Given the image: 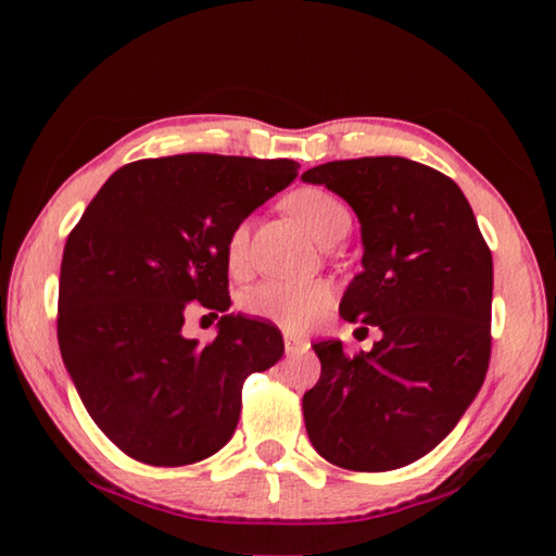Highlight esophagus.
I'll use <instances>...</instances> for the list:
<instances>
[{"instance_id":"obj_1","label":"esophagus","mask_w":556,"mask_h":556,"mask_svg":"<svg viewBox=\"0 0 556 556\" xmlns=\"http://www.w3.org/2000/svg\"><path fill=\"white\" fill-rule=\"evenodd\" d=\"M285 351H287V355L304 353V351H308V341H306V338H299V336L285 333Z\"/></svg>"}]
</instances>
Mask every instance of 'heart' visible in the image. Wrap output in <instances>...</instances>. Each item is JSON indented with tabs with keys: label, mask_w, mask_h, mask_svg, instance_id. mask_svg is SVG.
Wrapping results in <instances>:
<instances>
[{
	"label": "heart",
	"mask_w": 556,
	"mask_h": 556,
	"mask_svg": "<svg viewBox=\"0 0 556 556\" xmlns=\"http://www.w3.org/2000/svg\"><path fill=\"white\" fill-rule=\"evenodd\" d=\"M287 208L304 225L308 235L316 240H326L328 235L351 223V215L336 201L331 193L321 188H301L287 199ZM248 257V225H238L228 238V262L232 269L244 265ZM331 287L324 281H301V279H275L265 281L250 291L248 308L252 314L269 318L287 331H306L331 306Z\"/></svg>",
	"instance_id": "obj_1"
}]
</instances>
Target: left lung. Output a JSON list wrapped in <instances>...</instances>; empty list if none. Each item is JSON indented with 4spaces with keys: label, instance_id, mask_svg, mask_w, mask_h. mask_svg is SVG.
I'll return each mask as SVG.
<instances>
[{
    "label": "left lung",
    "instance_id": "8db88e82",
    "mask_svg": "<svg viewBox=\"0 0 556 556\" xmlns=\"http://www.w3.org/2000/svg\"><path fill=\"white\" fill-rule=\"evenodd\" d=\"M351 205L363 271L343 291L345 321L378 326L372 351H314L304 394L314 448L348 470H392L427 456L458 425L491 361L493 257L466 195L419 162L365 156L301 174Z\"/></svg>",
    "mask_w": 556,
    "mask_h": 556
}]
</instances>
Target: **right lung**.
<instances>
[{
    "label": "right lung",
    "mask_w": 556,
    "mask_h": 556,
    "mask_svg": "<svg viewBox=\"0 0 556 556\" xmlns=\"http://www.w3.org/2000/svg\"><path fill=\"white\" fill-rule=\"evenodd\" d=\"M291 159L181 154L117 168L68 235L59 345L92 421L149 466L228 444L242 382L285 355L279 328L222 317L208 346L184 339L186 303L228 312V238L296 178Z\"/></svg>",
    "instance_id": "obj_1"
}]
</instances>
